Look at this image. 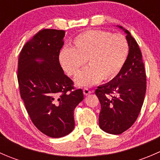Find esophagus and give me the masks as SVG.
I'll use <instances>...</instances> for the list:
<instances>
[{
  "label": "esophagus",
  "instance_id": "34e87169",
  "mask_svg": "<svg viewBox=\"0 0 160 160\" xmlns=\"http://www.w3.org/2000/svg\"><path fill=\"white\" fill-rule=\"evenodd\" d=\"M83 93H84L85 95H88V94H90V93H91V90H90L88 88H84L83 89Z\"/></svg>",
  "mask_w": 160,
  "mask_h": 160
}]
</instances>
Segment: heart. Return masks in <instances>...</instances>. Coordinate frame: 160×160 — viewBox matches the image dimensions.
Masks as SVG:
<instances>
[{
	"label": "heart",
	"mask_w": 160,
	"mask_h": 160,
	"mask_svg": "<svg viewBox=\"0 0 160 160\" xmlns=\"http://www.w3.org/2000/svg\"><path fill=\"white\" fill-rule=\"evenodd\" d=\"M129 54V44L122 34L102 30H90L77 35L72 47L64 48L59 54L63 70L71 77L77 76L79 86H91L101 80H111L118 76Z\"/></svg>",
	"instance_id": "heart-1"
}]
</instances>
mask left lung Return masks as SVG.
<instances>
[{
	"instance_id": "1",
	"label": "left lung",
	"mask_w": 160,
	"mask_h": 160,
	"mask_svg": "<svg viewBox=\"0 0 160 160\" xmlns=\"http://www.w3.org/2000/svg\"><path fill=\"white\" fill-rule=\"evenodd\" d=\"M125 32L129 44V54L123 70L111 82L98 87L95 90L101 106L100 128L113 135L123 133L135 123L146 90V75L141 50L130 32L128 30Z\"/></svg>"
}]
</instances>
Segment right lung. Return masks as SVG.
I'll return each instance as SVG.
<instances>
[{
	"label": "right lung",
	"mask_w": 160,
	"mask_h": 160,
	"mask_svg": "<svg viewBox=\"0 0 160 160\" xmlns=\"http://www.w3.org/2000/svg\"><path fill=\"white\" fill-rule=\"evenodd\" d=\"M64 35L63 30H40L25 43L18 58L21 98L32 123L52 138L73 130L74 109L83 99V90L74 88L59 63Z\"/></svg>",
	"instance_id": "obj_1"
}]
</instances>
